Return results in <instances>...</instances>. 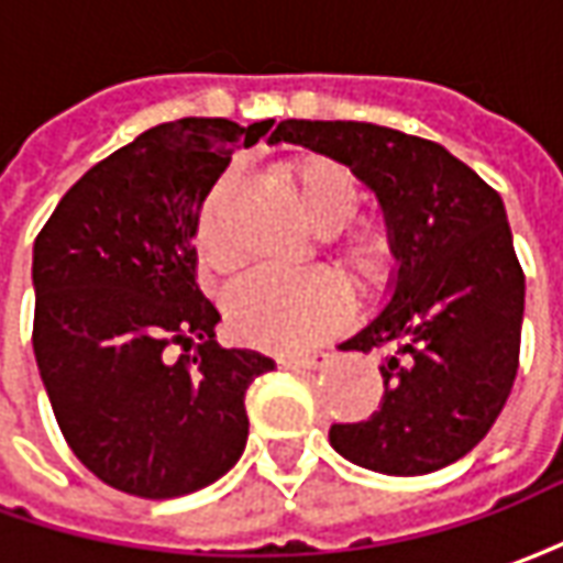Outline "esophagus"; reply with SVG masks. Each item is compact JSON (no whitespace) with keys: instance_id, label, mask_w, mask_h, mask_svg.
<instances>
[{"instance_id":"34e87169","label":"esophagus","mask_w":563,"mask_h":563,"mask_svg":"<svg viewBox=\"0 0 563 563\" xmlns=\"http://www.w3.org/2000/svg\"><path fill=\"white\" fill-rule=\"evenodd\" d=\"M329 362V353H307V355H280L277 365L286 371H319Z\"/></svg>"}]
</instances>
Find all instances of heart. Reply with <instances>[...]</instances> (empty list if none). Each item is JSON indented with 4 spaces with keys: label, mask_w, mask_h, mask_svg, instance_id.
Segmentation results:
<instances>
[{
    "label": "heart",
    "mask_w": 563,
    "mask_h": 563,
    "mask_svg": "<svg viewBox=\"0 0 563 563\" xmlns=\"http://www.w3.org/2000/svg\"><path fill=\"white\" fill-rule=\"evenodd\" d=\"M274 177L292 192L305 220L313 229L331 232L334 262L350 280L365 289L389 280L398 262L395 232L383 217L355 220L353 213L362 205V189L343 162L322 153H295L274 165ZM225 189H229V177H222L210 192L196 225L201 268L217 277H229L241 268V253L225 241L220 229V201ZM346 317H350V292L329 271H307V274L262 271L225 298V322L234 338L274 353L307 350L325 334L341 329Z\"/></svg>",
    "instance_id": "obj_1"
}]
</instances>
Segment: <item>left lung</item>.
<instances>
[{
	"label": "left lung",
	"instance_id": "left-lung-1",
	"mask_svg": "<svg viewBox=\"0 0 563 563\" xmlns=\"http://www.w3.org/2000/svg\"><path fill=\"white\" fill-rule=\"evenodd\" d=\"M292 141L350 165L377 192L398 244L386 310L341 350L383 353V401L331 424V446L367 471L422 476L464 459L504 410L519 371L525 271L504 201L437 141L355 120H283Z\"/></svg>",
	"mask_w": 563,
	"mask_h": 563
}]
</instances>
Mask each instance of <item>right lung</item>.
I'll return each mask as SVG.
<instances>
[{
	"label": "right lung",
	"instance_id": "1",
	"mask_svg": "<svg viewBox=\"0 0 563 563\" xmlns=\"http://www.w3.org/2000/svg\"><path fill=\"white\" fill-rule=\"evenodd\" d=\"M274 120L184 117L92 165L35 238L32 350L80 464L150 500L217 483L250 434L244 395L268 355L217 346L196 283L201 201Z\"/></svg>",
	"mask_w": 563,
	"mask_h": 563
}]
</instances>
